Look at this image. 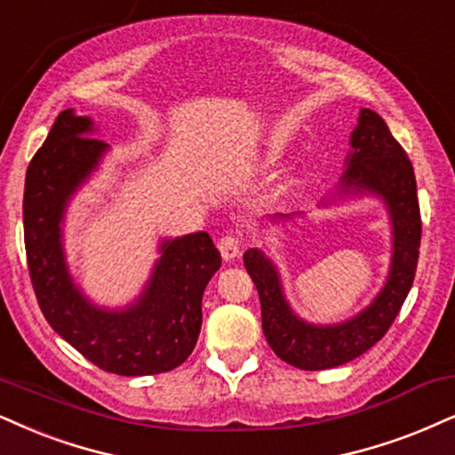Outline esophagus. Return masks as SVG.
<instances>
[{
    "label": "esophagus",
    "mask_w": 455,
    "mask_h": 455,
    "mask_svg": "<svg viewBox=\"0 0 455 455\" xmlns=\"http://www.w3.org/2000/svg\"><path fill=\"white\" fill-rule=\"evenodd\" d=\"M219 253H221V257L226 261H232L236 259V257L240 255V243L238 238L234 236H223L221 240H219Z\"/></svg>",
    "instance_id": "obj_1"
}]
</instances>
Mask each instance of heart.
Returning <instances> with one entry per match:
<instances>
[{"instance_id":"b5f03b06","label":"heart","mask_w":455,"mask_h":455,"mask_svg":"<svg viewBox=\"0 0 455 455\" xmlns=\"http://www.w3.org/2000/svg\"><path fill=\"white\" fill-rule=\"evenodd\" d=\"M284 151L283 148H278V145H270L267 149H263L257 158L251 162V171L253 172H263V171H270L278 164L280 160H283ZM304 183V175L301 172H291L289 177H284L283 181L276 185V189H274V198H283V196H287L293 192V189L299 188V185Z\"/></svg>"}]
</instances>
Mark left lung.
Here are the masks:
<instances>
[{
  "instance_id": "obj_1",
  "label": "left lung",
  "mask_w": 455,
  "mask_h": 455,
  "mask_svg": "<svg viewBox=\"0 0 455 455\" xmlns=\"http://www.w3.org/2000/svg\"><path fill=\"white\" fill-rule=\"evenodd\" d=\"M344 164V175L321 206L371 196L382 200L388 211L390 267L384 287L371 304L346 321L307 323L291 307L276 263L266 255V251L249 249L244 253V267L259 293L261 327L267 344L278 358L306 371L339 367L378 344L395 323L416 278L422 236L416 175L405 149L396 143L386 122L375 111L363 108L358 114ZM295 217H301V212L274 215L267 217V221L284 226Z\"/></svg>"
}]
</instances>
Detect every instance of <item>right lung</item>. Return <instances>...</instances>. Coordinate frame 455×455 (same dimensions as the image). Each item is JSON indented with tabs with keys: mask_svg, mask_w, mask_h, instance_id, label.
Listing matches in <instances>:
<instances>
[{
	"mask_svg": "<svg viewBox=\"0 0 455 455\" xmlns=\"http://www.w3.org/2000/svg\"><path fill=\"white\" fill-rule=\"evenodd\" d=\"M92 117L60 111L25 177L22 226L33 291L56 333L109 373L171 371L192 355L202 327V295L221 267L206 232L162 238L160 257L131 304L99 306L69 270L63 243L73 196L91 181L109 145Z\"/></svg>",
	"mask_w": 455,
	"mask_h": 455,
	"instance_id": "1",
	"label": "right lung"
}]
</instances>
